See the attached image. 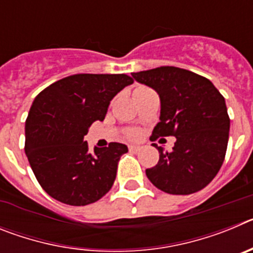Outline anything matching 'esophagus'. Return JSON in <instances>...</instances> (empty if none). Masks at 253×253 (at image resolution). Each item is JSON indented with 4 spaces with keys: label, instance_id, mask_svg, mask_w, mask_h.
Wrapping results in <instances>:
<instances>
[{
    "label": "esophagus",
    "instance_id": "esophagus-1",
    "mask_svg": "<svg viewBox=\"0 0 253 253\" xmlns=\"http://www.w3.org/2000/svg\"><path fill=\"white\" fill-rule=\"evenodd\" d=\"M140 147L139 146H129V151L133 152V153H138L140 151Z\"/></svg>",
    "mask_w": 253,
    "mask_h": 253
}]
</instances>
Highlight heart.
<instances>
[{
    "instance_id": "heart-1",
    "label": "heart",
    "mask_w": 253,
    "mask_h": 253,
    "mask_svg": "<svg viewBox=\"0 0 253 253\" xmlns=\"http://www.w3.org/2000/svg\"><path fill=\"white\" fill-rule=\"evenodd\" d=\"M138 90H139V88H138ZM126 135H128V138H130V139H137V138H139L140 131L138 130V129H130Z\"/></svg>"
}]
</instances>
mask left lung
Wrapping results in <instances>:
<instances>
[{"label":"left lung","instance_id":"8db88e82","mask_svg":"<svg viewBox=\"0 0 253 253\" xmlns=\"http://www.w3.org/2000/svg\"><path fill=\"white\" fill-rule=\"evenodd\" d=\"M134 80L152 87L161 99L160 123L151 140L176 137L172 152L152 144L160 161L146 169L157 189L173 195H189L204 189L223 165L229 138L225 100L208 78L165 66L131 73Z\"/></svg>","mask_w":253,"mask_h":253}]
</instances>
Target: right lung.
Instances as JSON below:
<instances>
[{
  "label": "right lung",
  "instance_id": "add662e5",
  "mask_svg": "<svg viewBox=\"0 0 253 253\" xmlns=\"http://www.w3.org/2000/svg\"><path fill=\"white\" fill-rule=\"evenodd\" d=\"M128 75L68 76L35 97L25 123V153L48 195L73 207L91 204L111 189L128 147L110 143L88 151L84 138L105 119L114 96L133 84Z\"/></svg>",
  "mask_w": 253,
  "mask_h": 253
}]
</instances>
